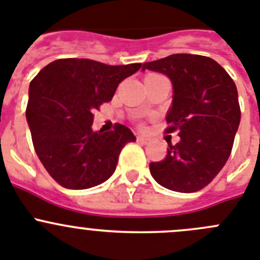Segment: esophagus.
<instances>
[{"mask_svg": "<svg viewBox=\"0 0 260 260\" xmlns=\"http://www.w3.org/2000/svg\"><path fill=\"white\" fill-rule=\"evenodd\" d=\"M137 142L141 145H149L151 142V140L147 139V137H144V136H139V137H137Z\"/></svg>", "mask_w": 260, "mask_h": 260, "instance_id": "esophagus-1", "label": "esophagus"}]
</instances>
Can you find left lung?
Listing matches in <instances>:
<instances>
[{
	"instance_id": "8db88e82",
	"label": "left lung",
	"mask_w": 260,
	"mask_h": 260,
	"mask_svg": "<svg viewBox=\"0 0 260 260\" xmlns=\"http://www.w3.org/2000/svg\"><path fill=\"white\" fill-rule=\"evenodd\" d=\"M145 70L160 72L172 83L167 132L179 129L180 136L176 145L168 142L163 160L150 163L151 176L170 190H201L220 172L232 150L241 120L235 81L214 59L196 54L146 62Z\"/></svg>"
}]
</instances>
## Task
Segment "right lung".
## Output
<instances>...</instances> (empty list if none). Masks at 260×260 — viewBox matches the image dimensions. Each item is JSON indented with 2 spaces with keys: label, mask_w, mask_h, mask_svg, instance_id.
I'll list each match as a JSON object with an SVG mask.
<instances>
[{
  "label": "right lung",
  "mask_w": 260,
  "mask_h": 260,
  "mask_svg": "<svg viewBox=\"0 0 260 260\" xmlns=\"http://www.w3.org/2000/svg\"><path fill=\"white\" fill-rule=\"evenodd\" d=\"M141 63L109 66L66 58L49 63L29 84L25 118L37 156L53 179L67 189H88L111 177L119 154L136 141L128 127L92 129L93 110L113 100L119 83Z\"/></svg>",
  "instance_id": "obj_1"
}]
</instances>
